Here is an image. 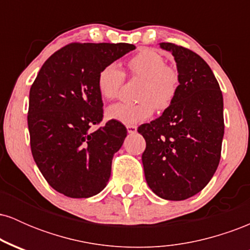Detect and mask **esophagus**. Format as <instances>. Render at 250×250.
Wrapping results in <instances>:
<instances>
[{"instance_id":"obj_1","label":"esophagus","mask_w":250,"mask_h":250,"mask_svg":"<svg viewBox=\"0 0 250 250\" xmlns=\"http://www.w3.org/2000/svg\"><path fill=\"white\" fill-rule=\"evenodd\" d=\"M127 130H128L129 134H135V133H136V130H137V127H136V125H127Z\"/></svg>"}]
</instances>
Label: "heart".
Here are the masks:
<instances>
[{
  "label": "heart",
  "mask_w": 250,
  "mask_h": 250,
  "mask_svg": "<svg viewBox=\"0 0 250 250\" xmlns=\"http://www.w3.org/2000/svg\"><path fill=\"white\" fill-rule=\"evenodd\" d=\"M129 74L143 79L140 85L139 102H119L107 109L109 119L125 125L146 121L154 114V109L165 110L171 104L180 87V74L176 68L168 65L165 56L157 50L145 48L127 61ZM125 75L115 62L108 63L99 71L97 89L102 97L114 100L120 93Z\"/></svg>",
  "instance_id": "1"
}]
</instances>
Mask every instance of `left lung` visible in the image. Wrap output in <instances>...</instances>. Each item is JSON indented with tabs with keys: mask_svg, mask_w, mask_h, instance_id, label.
I'll use <instances>...</instances> for the list:
<instances>
[{
	"mask_svg": "<svg viewBox=\"0 0 250 250\" xmlns=\"http://www.w3.org/2000/svg\"><path fill=\"white\" fill-rule=\"evenodd\" d=\"M170 51L180 87L159 119L137 129L146 140L142 154L149 188L165 200L181 201L200 193L216 171L225 134L219 82L202 57L174 43Z\"/></svg>",
	"mask_w": 250,
	"mask_h": 250,
	"instance_id": "8db88e82",
	"label": "left lung"
}]
</instances>
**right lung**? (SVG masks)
Instances as JSON below:
<instances>
[{
    "label": "right lung",
    "mask_w": 250,
    "mask_h": 250,
    "mask_svg": "<svg viewBox=\"0 0 250 250\" xmlns=\"http://www.w3.org/2000/svg\"><path fill=\"white\" fill-rule=\"evenodd\" d=\"M135 49L129 43H70L51 55L30 88L28 128L34 160L56 191L81 199L99 194L127 128L103 119L99 71Z\"/></svg>",
    "instance_id": "obj_1"
}]
</instances>
